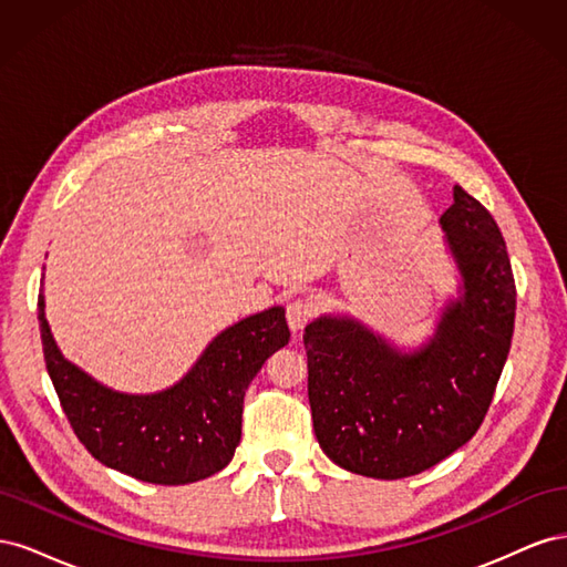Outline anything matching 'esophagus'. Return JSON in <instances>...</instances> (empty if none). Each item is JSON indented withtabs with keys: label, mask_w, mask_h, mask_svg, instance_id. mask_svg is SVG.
Instances as JSON below:
<instances>
[{
	"label": "esophagus",
	"mask_w": 567,
	"mask_h": 567,
	"mask_svg": "<svg viewBox=\"0 0 567 567\" xmlns=\"http://www.w3.org/2000/svg\"><path fill=\"white\" fill-rule=\"evenodd\" d=\"M319 310V302L312 298V296H302V298H296L293 302H290L286 307V319H288V326L293 331H300L302 326L310 321Z\"/></svg>",
	"instance_id": "34e87169"
}]
</instances>
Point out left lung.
Returning a JSON list of instances; mask_svg holds the SVG:
<instances>
[{"mask_svg": "<svg viewBox=\"0 0 567 567\" xmlns=\"http://www.w3.org/2000/svg\"><path fill=\"white\" fill-rule=\"evenodd\" d=\"M440 227L458 288L419 348L394 346L350 315L305 326L315 435L350 473L400 480L433 468L477 433L499 383L516 321L504 236L461 186Z\"/></svg>", "mask_w": 567, "mask_h": 567, "instance_id": "1", "label": "left lung"}]
</instances>
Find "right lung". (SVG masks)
<instances>
[{"label": "right lung", "mask_w": 567, "mask_h": 567, "mask_svg": "<svg viewBox=\"0 0 567 567\" xmlns=\"http://www.w3.org/2000/svg\"><path fill=\"white\" fill-rule=\"evenodd\" d=\"M38 319L49 379L78 440L104 466L153 485L196 483L227 466L241 442L246 390L290 338L286 310L274 305L217 333L175 385L130 394L68 362L51 336L44 293Z\"/></svg>", "instance_id": "1"}]
</instances>
